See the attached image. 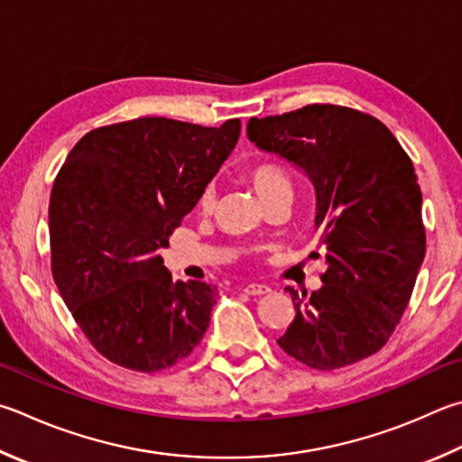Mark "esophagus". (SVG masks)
<instances>
[{
	"label": "esophagus",
	"instance_id": "1",
	"mask_svg": "<svg viewBox=\"0 0 462 462\" xmlns=\"http://www.w3.org/2000/svg\"><path fill=\"white\" fill-rule=\"evenodd\" d=\"M242 291H245L246 295H250V297H260V295H266V292H271V289H268L266 284H258V282L246 284V287Z\"/></svg>",
	"mask_w": 462,
	"mask_h": 462
}]
</instances>
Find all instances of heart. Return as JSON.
Returning a JSON list of instances; mask_svg holds the SVG:
<instances>
[{
    "instance_id": "obj_1",
    "label": "heart",
    "mask_w": 462,
    "mask_h": 462,
    "mask_svg": "<svg viewBox=\"0 0 462 462\" xmlns=\"http://www.w3.org/2000/svg\"><path fill=\"white\" fill-rule=\"evenodd\" d=\"M248 180L253 183L254 191L260 199H266L268 196L281 194V191H291V180L287 171L282 170L279 163L274 162H256L248 167ZM214 204V189L206 188L199 199V206L209 208Z\"/></svg>"
}]
</instances>
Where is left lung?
<instances>
[{"instance_id":"left-lung-1","label":"left lung","mask_w":462,"mask_h":462,"mask_svg":"<svg viewBox=\"0 0 462 462\" xmlns=\"http://www.w3.org/2000/svg\"><path fill=\"white\" fill-rule=\"evenodd\" d=\"M246 133L313 181V256L327 263L323 287L311 295L287 287L295 319L276 343L321 372L377 354L412 297L426 253L412 159L382 121L339 105L253 116Z\"/></svg>"}]
</instances>
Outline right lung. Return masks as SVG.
<instances>
[{
	"label": "right lung",
	"mask_w": 462,
	"mask_h": 462,
	"mask_svg": "<svg viewBox=\"0 0 462 462\" xmlns=\"http://www.w3.org/2000/svg\"><path fill=\"white\" fill-rule=\"evenodd\" d=\"M240 121L220 127L165 116L87 133L50 194L54 282L100 356L153 374L204 339L216 287L173 282L159 250L232 153Z\"/></svg>",
	"instance_id": "right-lung-1"
}]
</instances>
